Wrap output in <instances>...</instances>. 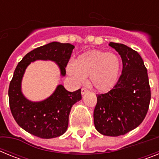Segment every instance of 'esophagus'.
Returning a JSON list of instances; mask_svg holds the SVG:
<instances>
[{"label":"esophagus","mask_w":159,"mask_h":159,"mask_svg":"<svg viewBox=\"0 0 159 159\" xmlns=\"http://www.w3.org/2000/svg\"><path fill=\"white\" fill-rule=\"evenodd\" d=\"M87 92H88V90L87 89V88H83L82 89H81V94H82V95H84V94H86Z\"/></svg>","instance_id":"1"}]
</instances>
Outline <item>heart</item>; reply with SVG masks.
Segmentation results:
<instances>
[{
    "label": "heart",
    "mask_w": 159,
    "mask_h": 159,
    "mask_svg": "<svg viewBox=\"0 0 159 159\" xmlns=\"http://www.w3.org/2000/svg\"><path fill=\"white\" fill-rule=\"evenodd\" d=\"M121 62L116 55L99 50L83 53L75 64L67 65V74L76 82L90 76V84L98 92H105L115 87L119 80Z\"/></svg>",
    "instance_id": "heart-1"
}]
</instances>
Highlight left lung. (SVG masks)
I'll list each match as a JSON object with an SVG mask.
<instances>
[{"instance_id": "1", "label": "left lung", "mask_w": 159, "mask_h": 159, "mask_svg": "<svg viewBox=\"0 0 159 159\" xmlns=\"http://www.w3.org/2000/svg\"><path fill=\"white\" fill-rule=\"evenodd\" d=\"M109 46L120 55L123 71L113 89L96 95L94 124L100 134L116 137L134 130L145 119L151 88L140 55L123 43L110 42Z\"/></svg>"}]
</instances>
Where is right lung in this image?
Listing matches in <instances>:
<instances>
[{"label":"right lung","instance_id":"right-lung-1","mask_svg":"<svg viewBox=\"0 0 159 159\" xmlns=\"http://www.w3.org/2000/svg\"><path fill=\"white\" fill-rule=\"evenodd\" d=\"M74 48L71 43H49L27 53L14 71L8 88L9 107L17 124L31 134L41 139H52L64 134L68 126L71 107L80 100L82 96L81 89L70 92L60 84L44 100H29L21 91L25 70L36 60H51L58 65L60 75L64 76L65 67Z\"/></svg>","mask_w":159,"mask_h":159}]
</instances>
